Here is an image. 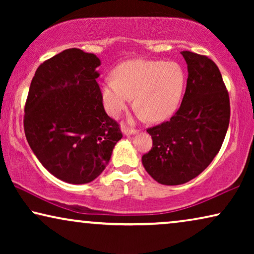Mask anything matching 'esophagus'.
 I'll use <instances>...</instances> for the list:
<instances>
[{"instance_id":"obj_1","label":"esophagus","mask_w":254,"mask_h":254,"mask_svg":"<svg viewBox=\"0 0 254 254\" xmlns=\"http://www.w3.org/2000/svg\"><path fill=\"white\" fill-rule=\"evenodd\" d=\"M123 133H124L125 135L136 134V133H137V129H135V128H130V127H126V126H124V127H123Z\"/></svg>"}]
</instances>
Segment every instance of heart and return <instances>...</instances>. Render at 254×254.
Here are the masks:
<instances>
[{"instance_id":"obj_1","label":"heart","mask_w":254,"mask_h":254,"mask_svg":"<svg viewBox=\"0 0 254 254\" xmlns=\"http://www.w3.org/2000/svg\"><path fill=\"white\" fill-rule=\"evenodd\" d=\"M100 88L105 110L118 117L135 96V105L150 121L168 119L176 112L185 90L186 76L177 62L130 60L112 72Z\"/></svg>"}]
</instances>
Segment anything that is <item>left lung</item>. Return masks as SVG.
Instances as JSON below:
<instances>
[{
    "label": "left lung",
    "instance_id": "left-lung-1",
    "mask_svg": "<svg viewBox=\"0 0 254 254\" xmlns=\"http://www.w3.org/2000/svg\"><path fill=\"white\" fill-rule=\"evenodd\" d=\"M189 77L180 107L169 121L148 128L152 148L145 171L163 185L195 178L220 151L230 121V99L220 69L206 55L182 52Z\"/></svg>",
    "mask_w": 254,
    "mask_h": 254
}]
</instances>
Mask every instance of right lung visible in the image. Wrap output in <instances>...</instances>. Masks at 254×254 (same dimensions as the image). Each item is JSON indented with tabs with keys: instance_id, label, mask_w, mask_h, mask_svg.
I'll return each instance as SVG.
<instances>
[{
	"instance_id": "obj_1",
	"label": "right lung",
	"mask_w": 254,
	"mask_h": 254,
	"mask_svg": "<svg viewBox=\"0 0 254 254\" xmlns=\"http://www.w3.org/2000/svg\"><path fill=\"white\" fill-rule=\"evenodd\" d=\"M95 54L69 48L44 61L31 82L24 131L31 149L52 175L88 184L106 168L123 137L104 110Z\"/></svg>"
}]
</instances>
